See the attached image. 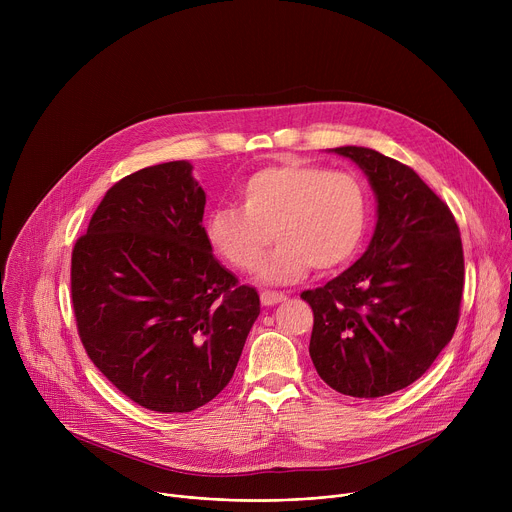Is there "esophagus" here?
I'll use <instances>...</instances> for the list:
<instances>
[{"mask_svg":"<svg viewBox=\"0 0 512 512\" xmlns=\"http://www.w3.org/2000/svg\"><path fill=\"white\" fill-rule=\"evenodd\" d=\"M285 296L283 294H277V291H261V304L263 306H275L279 302H283Z\"/></svg>","mask_w":512,"mask_h":512,"instance_id":"1","label":"esophagus"}]
</instances>
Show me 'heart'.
<instances>
[{
  "instance_id": "obj_1",
  "label": "heart",
  "mask_w": 512,
  "mask_h": 512,
  "mask_svg": "<svg viewBox=\"0 0 512 512\" xmlns=\"http://www.w3.org/2000/svg\"><path fill=\"white\" fill-rule=\"evenodd\" d=\"M239 206H218L206 218L212 249L241 273L259 269L269 245L279 247L261 271L267 283H296L312 267L346 265L369 227V192L350 172L316 164L265 166L239 186Z\"/></svg>"
}]
</instances>
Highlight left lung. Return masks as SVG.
<instances>
[{"instance_id": "1", "label": "left lung", "mask_w": 512, "mask_h": 512, "mask_svg": "<svg viewBox=\"0 0 512 512\" xmlns=\"http://www.w3.org/2000/svg\"><path fill=\"white\" fill-rule=\"evenodd\" d=\"M332 152L369 176L379 218L354 265L302 294L314 312L310 356L334 391L375 399L415 383L452 340L464 249L452 210L413 168L356 145Z\"/></svg>"}]
</instances>
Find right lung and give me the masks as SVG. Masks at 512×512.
<instances>
[{
  "label": "right lung",
  "instance_id": "1",
  "mask_svg": "<svg viewBox=\"0 0 512 512\" xmlns=\"http://www.w3.org/2000/svg\"><path fill=\"white\" fill-rule=\"evenodd\" d=\"M188 162L113 184L75 243L70 296L95 367L133 403L188 413L221 393L261 312L212 255Z\"/></svg>",
  "mask_w": 512,
  "mask_h": 512
}]
</instances>
